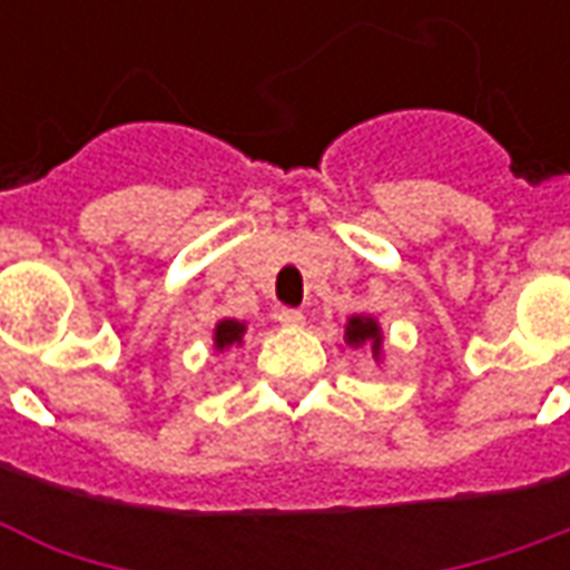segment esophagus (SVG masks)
<instances>
[{
    "label": "esophagus",
    "instance_id": "esophagus-1",
    "mask_svg": "<svg viewBox=\"0 0 570 570\" xmlns=\"http://www.w3.org/2000/svg\"><path fill=\"white\" fill-rule=\"evenodd\" d=\"M277 323H284V326H302V323H305V314L298 308H281L277 311Z\"/></svg>",
    "mask_w": 570,
    "mask_h": 570
}]
</instances>
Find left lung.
I'll return each instance as SVG.
<instances>
[{"mask_svg":"<svg viewBox=\"0 0 570 570\" xmlns=\"http://www.w3.org/2000/svg\"><path fill=\"white\" fill-rule=\"evenodd\" d=\"M347 345H372V357H379V347H382V330H379V323L372 321V317H351L347 321L345 330Z\"/></svg>","mask_w":570,"mask_h":570,"instance_id":"8db88e82","label":"left lung"}]
</instances>
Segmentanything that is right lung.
<instances>
[{"label": "right lung", "instance_id": "right-lung-1", "mask_svg": "<svg viewBox=\"0 0 570 570\" xmlns=\"http://www.w3.org/2000/svg\"><path fill=\"white\" fill-rule=\"evenodd\" d=\"M240 335H244V323L223 321L219 326H216V338H213V342H216V347L223 351V347L235 345V342L240 345Z\"/></svg>", "mask_w": 570, "mask_h": 570}]
</instances>
